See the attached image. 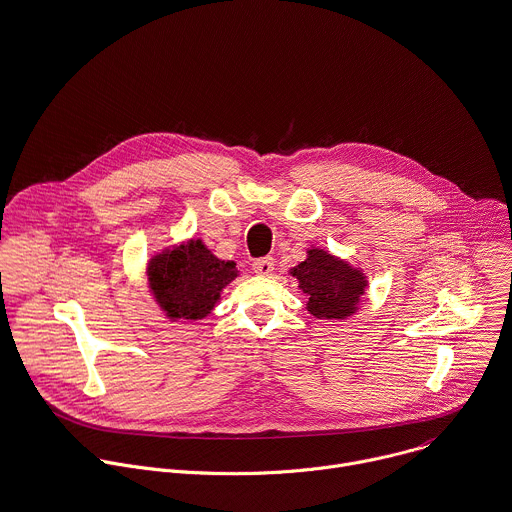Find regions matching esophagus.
I'll return each mask as SVG.
<instances>
[{"label": "esophagus", "instance_id": "1", "mask_svg": "<svg viewBox=\"0 0 512 512\" xmlns=\"http://www.w3.org/2000/svg\"><path fill=\"white\" fill-rule=\"evenodd\" d=\"M275 269V261L271 257H261V259H255L253 261V271L261 277H269Z\"/></svg>", "mask_w": 512, "mask_h": 512}]
</instances>
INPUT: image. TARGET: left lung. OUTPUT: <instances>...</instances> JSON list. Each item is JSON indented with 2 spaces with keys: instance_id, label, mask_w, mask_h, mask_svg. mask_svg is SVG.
I'll return each mask as SVG.
<instances>
[{
  "instance_id": "obj_1",
  "label": "left lung",
  "mask_w": 512,
  "mask_h": 512,
  "mask_svg": "<svg viewBox=\"0 0 512 512\" xmlns=\"http://www.w3.org/2000/svg\"><path fill=\"white\" fill-rule=\"evenodd\" d=\"M289 275L309 297L305 309L327 321H345L357 315L369 289V279L361 267L313 245L307 249V259L291 267Z\"/></svg>"
}]
</instances>
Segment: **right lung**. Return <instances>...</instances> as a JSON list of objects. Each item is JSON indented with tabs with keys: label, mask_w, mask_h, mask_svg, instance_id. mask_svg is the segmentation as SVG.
<instances>
[{
	"label": "right lung",
	"mask_w": 512,
	"mask_h": 512,
	"mask_svg": "<svg viewBox=\"0 0 512 512\" xmlns=\"http://www.w3.org/2000/svg\"><path fill=\"white\" fill-rule=\"evenodd\" d=\"M145 275L153 301L175 323L209 317L239 271L235 261L219 259L201 239H187L153 253Z\"/></svg>",
	"instance_id": "1"
}]
</instances>
